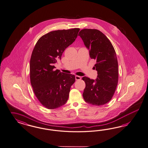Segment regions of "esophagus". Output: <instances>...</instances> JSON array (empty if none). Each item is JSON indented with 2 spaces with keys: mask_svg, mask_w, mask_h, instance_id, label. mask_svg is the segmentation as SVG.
Masks as SVG:
<instances>
[{
  "mask_svg": "<svg viewBox=\"0 0 148 148\" xmlns=\"http://www.w3.org/2000/svg\"><path fill=\"white\" fill-rule=\"evenodd\" d=\"M81 79V76H77V75L75 76V80H80Z\"/></svg>",
  "mask_w": 148,
  "mask_h": 148,
  "instance_id": "1",
  "label": "esophagus"
}]
</instances>
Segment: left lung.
Here are the masks:
<instances>
[{"mask_svg":"<svg viewBox=\"0 0 148 148\" xmlns=\"http://www.w3.org/2000/svg\"><path fill=\"white\" fill-rule=\"evenodd\" d=\"M78 35L89 49L90 58L96 60L94 67L98 72L95 80L82 77L86 84L83 97L87 103L103 105L112 99L118 85V64L115 50L108 37L98 30L84 29Z\"/></svg>","mask_w":148,"mask_h":148,"instance_id":"left-lung-1","label":"left lung"}]
</instances>
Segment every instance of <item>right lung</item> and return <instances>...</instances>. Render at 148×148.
Instances as JSON below:
<instances>
[{
  "instance_id": "obj_1",
  "label": "right lung",
  "mask_w": 148,
  "mask_h": 148,
  "mask_svg": "<svg viewBox=\"0 0 148 148\" xmlns=\"http://www.w3.org/2000/svg\"><path fill=\"white\" fill-rule=\"evenodd\" d=\"M79 28L53 31L37 42L30 62V78L37 98L45 108L55 109L65 104L74 75L55 70L54 63L77 36Z\"/></svg>"
}]
</instances>
